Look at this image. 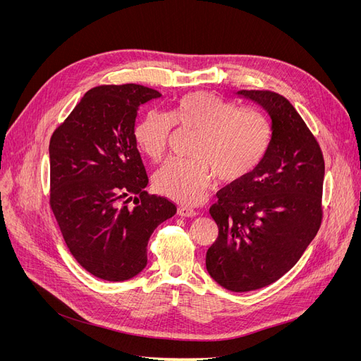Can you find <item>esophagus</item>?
<instances>
[{
  "mask_svg": "<svg viewBox=\"0 0 361 361\" xmlns=\"http://www.w3.org/2000/svg\"><path fill=\"white\" fill-rule=\"evenodd\" d=\"M177 214L180 216H184V218H195L196 216V211L192 209V207H188V206H180Z\"/></svg>",
  "mask_w": 361,
  "mask_h": 361,
  "instance_id": "esophagus-1",
  "label": "esophagus"
}]
</instances>
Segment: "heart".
<instances>
[{"instance_id":"heart-1","label":"heart","mask_w":361,"mask_h":361,"mask_svg":"<svg viewBox=\"0 0 361 361\" xmlns=\"http://www.w3.org/2000/svg\"><path fill=\"white\" fill-rule=\"evenodd\" d=\"M176 121L199 133L192 161L171 159L154 176L157 192L183 204L197 203L212 176L222 183L249 177L267 155L271 126L259 114L240 109L209 92L180 99L173 116L152 111L136 127V142L152 161H161L174 137Z\"/></svg>"}]
</instances>
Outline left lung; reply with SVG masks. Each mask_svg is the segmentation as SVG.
I'll list each match as a JSON object with an SVG mask.
<instances>
[{"label": "left lung", "mask_w": 361, "mask_h": 361, "mask_svg": "<svg viewBox=\"0 0 361 361\" xmlns=\"http://www.w3.org/2000/svg\"><path fill=\"white\" fill-rule=\"evenodd\" d=\"M271 118L267 155L253 173L218 193L211 207L219 234L206 269L225 290L271 286L306 252L322 222L325 162L288 99L268 90H238Z\"/></svg>", "instance_id": "1"}]
</instances>
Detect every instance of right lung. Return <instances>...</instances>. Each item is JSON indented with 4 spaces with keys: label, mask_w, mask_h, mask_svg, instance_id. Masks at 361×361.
<instances>
[{
    "label": "right lung",
    "mask_w": 361,
    "mask_h": 361,
    "mask_svg": "<svg viewBox=\"0 0 361 361\" xmlns=\"http://www.w3.org/2000/svg\"><path fill=\"white\" fill-rule=\"evenodd\" d=\"M162 94L140 85L85 93L49 142L51 207L70 253L89 274L120 282L140 274L147 241L177 207L147 195L135 126ZM131 194H139L130 207Z\"/></svg>",
    "instance_id": "1"
}]
</instances>
